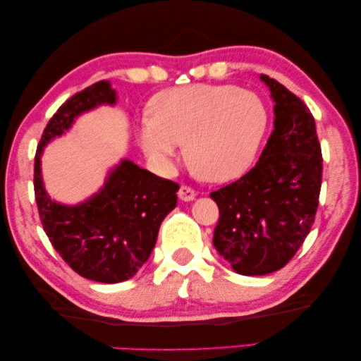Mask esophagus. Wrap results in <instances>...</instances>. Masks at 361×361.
Segmentation results:
<instances>
[{
  "label": "esophagus",
  "instance_id": "34e87169",
  "mask_svg": "<svg viewBox=\"0 0 361 361\" xmlns=\"http://www.w3.org/2000/svg\"><path fill=\"white\" fill-rule=\"evenodd\" d=\"M178 197H180V200H183V202H192L194 198L197 197V192L192 188L181 186L180 190H178Z\"/></svg>",
  "mask_w": 361,
  "mask_h": 361
}]
</instances>
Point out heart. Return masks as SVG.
<instances>
[{
    "label": "heart",
    "instance_id": "1",
    "mask_svg": "<svg viewBox=\"0 0 361 361\" xmlns=\"http://www.w3.org/2000/svg\"><path fill=\"white\" fill-rule=\"evenodd\" d=\"M137 142L166 167L185 144L189 164L209 181L242 175L255 159L270 121L264 99L237 85L190 83L152 97Z\"/></svg>",
    "mask_w": 361,
    "mask_h": 361
}]
</instances>
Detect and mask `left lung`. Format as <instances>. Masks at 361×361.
Returning a JSON list of instances; mask_svg holds the SVG:
<instances>
[{
    "label": "left lung",
    "instance_id": "8db88e82",
    "mask_svg": "<svg viewBox=\"0 0 361 361\" xmlns=\"http://www.w3.org/2000/svg\"><path fill=\"white\" fill-rule=\"evenodd\" d=\"M274 101V130L250 172L211 192L219 206L212 243L243 276L281 270L310 233L323 155L315 119L301 99L260 74Z\"/></svg>",
    "mask_w": 361,
    "mask_h": 361
}]
</instances>
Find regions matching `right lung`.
Listing matches in <instances>:
<instances>
[{"instance_id":"add662e5","label":"right lung","mask_w":361,"mask_h":361,"mask_svg":"<svg viewBox=\"0 0 361 361\" xmlns=\"http://www.w3.org/2000/svg\"><path fill=\"white\" fill-rule=\"evenodd\" d=\"M114 102L116 91L106 80L68 99L46 126L34 164L37 208L54 250L82 278L104 283L127 281L145 264L157 243L161 221L176 206L180 186L122 159L94 197L65 206L46 194L40 155L44 145L62 136L80 113Z\"/></svg>"}]
</instances>
